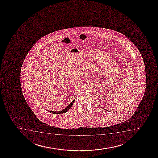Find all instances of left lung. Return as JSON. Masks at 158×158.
I'll use <instances>...</instances> for the list:
<instances>
[{
    "instance_id": "1",
    "label": "left lung",
    "mask_w": 158,
    "mask_h": 158,
    "mask_svg": "<svg viewBox=\"0 0 158 158\" xmlns=\"http://www.w3.org/2000/svg\"><path fill=\"white\" fill-rule=\"evenodd\" d=\"M104 110H105V109H104ZM107 111H108V110H107Z\"/></svg>"
}]
</instances>
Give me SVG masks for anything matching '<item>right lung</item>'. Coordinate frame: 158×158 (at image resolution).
<instances>
[{"label": "right lung", "mask_w": 158, "mask_h": 158, "mask_svg": "<svg viewBox=\"0 0 158 158\" xmlns=\"http://www.w3.org/2000/svg\"><path fill=\"white\" fill-rule=\"evenodd\" d=\"M74 100H75V99H74V100H73L72 102H71L70 104H69L68 106H67V107L65 108L64 109H63V110H62L61 111H51V110H48V111H49V112H50L51 113L53 114H62V113H66L67 111H68L69 110H70V108L73 105V102H74Z\"/></svg>", "instance_id": "add662e5"}]
</instances>
